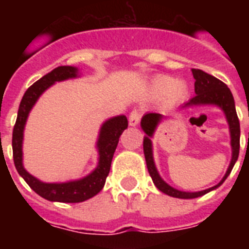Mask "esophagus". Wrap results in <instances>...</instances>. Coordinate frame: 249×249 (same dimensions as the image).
I'll return each mask as SVG.
<instances>
[{"mask_svg": "<svg viewBox=\"0 0 249 249\" xmlns=\"http://www.w3.org/2000/svg\"><path fill=\"white\" fill-rule=\"evenodd\" d=\"M141 120V112L138 109H133L132 112L129 113V124L132 126H136Z\"/></svg>", "mask_w": 249, "mask_h": 249, "instance_id": "1", "label": "esophagus"}]
</instances>
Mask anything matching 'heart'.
<instances>
[{"label":"heart","instance_id":"heart-1","mask_svg":"<svg viewBox=\"0 0 249 249\" xmlns=\"http://www.w3.org/2000/svg\"><path fill=\"white\" fill-rule=\"evenodd\" d=\"M152 89H154V93L158 95L166 94V98L170 102L182 101L187 93V86L185 83L174 81L169 76H159L158 79H155Z\"/></svg>","mask_w":249,"mask_h":249}]
</instances>
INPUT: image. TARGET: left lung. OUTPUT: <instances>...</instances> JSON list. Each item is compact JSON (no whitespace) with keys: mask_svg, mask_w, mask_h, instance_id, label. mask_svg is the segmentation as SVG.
I'll return each mask as SVG.
<instances>
[{"mask_svg":"<svg viewBox=\"0 0 249 249\" xmlns=\"http://www.w3.org/2000/svg\"><path fill=\"white\" fill-rule=\"evenodd\" d=\"M193 75L195 79V93L196 95H194L183 107H189V106H197V105H217L220 106L221 108L224 109L226 119H228L229 126H230V136H231V147H232V158L231 163L229 165V169L225 174V177L221 179L218 185L213 186L211 189H207L204 191H199V193H185V191H179V190L173 189L172 186L161 179V177L158 173V170L154 164V159H152V147H151V140L150 137H152L154 130H155L156 125L161 119V115L159 113H146L142 117L141 121V126L144 130V133L147 134V137H144L143 140V152L144 159H146V164H147L148 173L151 176L152 181L155 183V186L160 191H163L164 194L169 195L173 197H179V199H193V197H197L204 195V194L212 191V190L217 189L218 186L222 185L224 181L228 178V176L231 172L232 166L235 164L239 156V147H240V125L239 119L236 115L235 103H234V98L228 88V85L222 83L221 80L216 79L214 76L209 75L207 72L197 70V68H193Z\"/></svg>","mask_w":249,"mask_h":249,"instance_id":"1","label":"left lung"}]
</instances>
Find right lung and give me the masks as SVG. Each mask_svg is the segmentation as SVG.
<instances>
[{"mask_svg":"<svg viewBox=\"0 0 249 249\" xmlns=\"http://www.w3.org/2000/svg\"><path fill=\"white\" fill-rule=\"evenodd\" d=\"M75 67L62 66L53 70L50 73L45 75L36 83L31 85L21 98L18 117L13 130V156L14 164L18 173L24 178L29 187L38 194L44 199L50 201H62V203H80L88 200L94 195H97L105 186L106 178L109 173L111 161L113 154L119 143L121 133L128 128V119L125 116H117L106 121L101 128V134L98 140V150H99V165L93 173L80 181L66 182V183H44L27 172L21 163V142H23V130L25 121L33 105L36 103L41 94L53 85L55 81L71 79L76 76Z\"/></svg>","mask_w":249,"mask_h":249,"instance_id":"obj_1","label":"right lung"}]
</instances>
